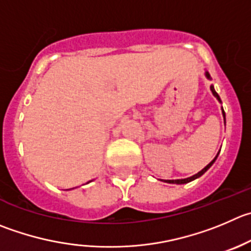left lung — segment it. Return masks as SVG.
<instances>
[{
    "label": "left lung",
    "mask_w": 251,
    "mask_h": 251,
    "mask_svg": "<svg viewBox=\"0 0 251 251\" xmlns=\"http://www.w3.org/2000/svg\"><path fill=\"white\" fill-rule=\"evenodd\" d=\"M206 76H207V77H208V78H209V74H208V73H206ZM211 90H212V92H213V95H214V96H216V97H217V100H218V101H219V102H221V97H219V96H218V94H217V92H216V90H214V87H213V86H211ZM222 109H223V108H222ZM222 112H223V116H224V122H226V113H224V109H223V111H222ZM217 156H218V155H217ZM217 156H216V157H214V159H213V160H212L211 163H209V164H208V165H207V166H206V168H204V169H203V170H201V171H200V173H199V174H196V175L191 176V177H188V178H182V180H166V181H165V182H169V183H177V185H181V183H187V182H190V181L195 180V178L200 177V176H202V175H203V174H204V173H206V171H207V170H208V169H209V168H211V166H212V164H213V163H214V161H216Z\"/></svg>",
    "instance_id": "8db88e82"
}]
</instances>
